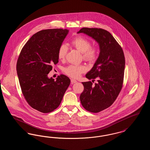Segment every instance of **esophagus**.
<instances>
[{
    "instance_id": "esophagus-1",
    "label": "esophagus",
    "mask_w": 150,
    "mask_h": 150,
    "mask_svg": "<svg viewBox=\"0 0 150 150\" xmlns=\"http://www.w3.org/2000/svg\"><path fill=\"white\" fill-rule=\"evenodd\" d=\"M71 82L72 84H74V83H77V81H76V80H75V79H71Z\"/></svg>"
}]
</instances>
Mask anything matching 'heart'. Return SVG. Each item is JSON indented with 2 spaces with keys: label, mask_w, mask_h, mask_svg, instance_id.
<instances>
[{
  "label": "heart",
  "mask_w": 150,
  "mask_h": 150,
  "mask_svg": "<svg viewBox=\"0 0 150 150\" xmlns=\"http://www.w3.org/2000/svg\"><path fill=\"white\" fill-rule=\"evenodd\" d=\"M71 44L80 53H83V58L89 62H93L98 58L99 50L97 47H91V42L82 36H78L72 40ZM67 47L66 44H62L58 50V58L59 59H64L67 52ZM86 69L83 65H70L65 67L64 72L68 76L76 78L81 74L86 71Z\"/></svg>",
  "instance_id": "1"
}]
</instances>
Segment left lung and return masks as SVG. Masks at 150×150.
Here are the masks:
<instances>
[{
    "instance_id": "left-lung-1",
    "label": "left lung",
    "mask_w": 150,
    "mask_h": 150,
    "mask_svg": "<svg viewBox=\"0 0 150 150\" xmlns=\"http://www.w3.org/2000/svg\"><path fill=\"white\" fill-rule=\"evenodd\" d=\"M78 34L83 33L97 42L100 54L92 69L86 77L95 78L98 82H83L84 91L80 99L87 111L97 113L110 107L121 91L125 69V57L120 45L113 36L104 29L83 28Z\"/></svg>"
}]
</instances>
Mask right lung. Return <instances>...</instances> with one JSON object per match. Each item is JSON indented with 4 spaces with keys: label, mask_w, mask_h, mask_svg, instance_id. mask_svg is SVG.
Instances as JSON below:
<instances>
[{
    "label": "right lung",
    "mask_w": 150,
    "mask_h": 150,
    "mask_svg": "<svg viewBox=\"0 0 150 150\" xmlns=\"http://www.w3.org/2000/svg\"><path fill=\"white\" fill-rule=\"evenodd\" d=\"M69 31L55 29L36 33L25 44L17 60L16 70L22 94L31 107L43 113L59 106L70 84V79L64 75L56 80L48 76L52 64L58 62V50Z\"/></svg>",
    "instance_id": "1"
}]
</instances>
